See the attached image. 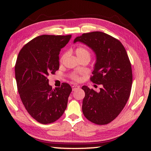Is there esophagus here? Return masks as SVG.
<instances>
[{
	"mask_svg": "<svg viewBox=\"0 0 151 151\" xmlns=\"http://www.w3.org/2000/svg\"><path fill=\"white\" fill-rule=\"evenodd\" d=\"M79 87H80V86H78V85H73V86H72V89H73V91H74L76 90V89L79 88Z\"/></svg>",
	"mask_w": 151,
	"mask_h": 151,
	"instance_id": "obj_1",
	"label": "esophagus"
}]
</instances>
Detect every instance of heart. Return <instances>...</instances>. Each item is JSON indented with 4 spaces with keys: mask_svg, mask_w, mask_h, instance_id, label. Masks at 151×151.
Listing matches in <instances>:
<instances>
[{
    "mask_svg": "<svg viewBox=\"0 0 151 151\" xmlns=\"http://www.w3.org/2000/svg\"><path fill=\"white\" fill-rule=\"evenodd\" d=\"M76 55H77L78 58L87 57L89 58V59H90V57H91L90 52H89V51L87 49H86L85 48H83V47L78 48L76 50ZM67 55H68V52L64 53V54L62 55V57H61V58H60V61H63L64 59H65ZM71 76H72V78L74 79V80H76V81L78 80V78H79L78 75H76V74H73Z\"/></svg>",
    "mask_w": 151,
    "mask_h": 151,
    "instance_id": "b5f03b06",
    "label": "heart"
}]
</instances>
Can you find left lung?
<instances>
[{
	"mask_svg": "<svg viewBox=\"0 0 151 151\" xmlns=\"http://www.w3.org/2000/svg\"><path fill=\"white\" fill-rule=\"evenodd\" d=\"M93 50L96 55L91 81L101 85L100 91L88 86L82 110L88 121L96 124H106L116 118L127 104L131 94L132 74L131 65L124 46L119 40L99 31L84 33L76 37Z\"/></svg>",
	"mask_w": 151,
	"mask_h": 151,
	"instance_id": "obj_1",
	"label": "left lung"
}]
</instances>
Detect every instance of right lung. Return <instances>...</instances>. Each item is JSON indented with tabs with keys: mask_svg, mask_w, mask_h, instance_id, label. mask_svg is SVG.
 Instances as JSON below:
<instances>
[{
	"mask_svg": "<svg viewBox=\"0 0 151 151\" xmlns=\"http://www.w3.org/2000/svg\"><path fill=\"white\" fill-rule=\"evenodd\" d=\"M71 35H41L25 45L15 65L18 91L25 109L42 124L58 120L66 109L72 88L67 83L52 88L48 76L59 68L60 49Z\"/></svg>",
	"mask_w": 151,
	"mask_h": 151,
	"instance_id": "right-lung-1",
	"label": "right lung"
}]
</instances>
